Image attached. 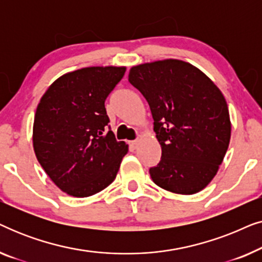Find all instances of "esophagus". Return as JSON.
<instances>
[{
  "label": "esophagus",
  "instance_id": "1",
  "mask_svg": "<svg viewBox=\"0 0 262 262\" xmlns=\"http://www.w3.org/2000/svg\"><path fill=\"white\" fill-rule=\"evenodd\" d=\"M138 141H132V142H130V148L131 149H137V146H138Z\"/></svg>",
  "mask_w": 262,
  "mask_h": 262
}]
</instances>
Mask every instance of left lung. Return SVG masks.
<instances>
[{"label": "left lung", "instance_id": "8db88e82", "mask_svg": "<svg viewBox=\"0 0 262 262\" xmlns=\"http://www.w3.org/2000/svg\"><path fill=\"white\" fill-rule=\"evenodd\" d=\"M128 82L150 106L162 156L150 177L159 187L194 194L216 177L231 136L228 103L202 70L180 59L132 67Z\"/></svg>", "mask_w": 262, "mask_h": 262}]
</instances>
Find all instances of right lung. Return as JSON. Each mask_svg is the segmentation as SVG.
<instances>
[{"mask_svg":"<svg viewBox=\"0 0 262 262\" xmlns=\"http://www.w3.org/2000/svg\"><path fill=\"white\" fill-rule=\"evenodd\" d=\"M125 67H88L57 78L41 96L33 123L34 154L53 184L85 198L117 177L128 151L108 124L105 100L123 78Z\"/></svg>","mask_w":262,"mask_h":262,"instance_id":"1","label":"right lung"}]
</instances>
